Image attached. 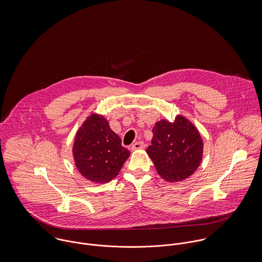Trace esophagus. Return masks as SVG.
<instances>
[{
	"mask_svg": "<svg viewBox=\"0 0 262 262\" xmlns=\"http://www.w3.org/2000/svg\"><path fill=\"white\" fill-rule=\"evenodd\" d=\"M144 148H145V144H144V142H142V141L135 142V143L132 144V146H131V149L132 150L144 149Z\"/></svg>",
	"mask_w": 262,
	"mask_h": 262,
	"instance_id": "1",
	"label": "esophagus"
}]
</instances>
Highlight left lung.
<instances>
[{"instance_id":"8db88e82","label":"left lung","mask_w":262,"mask_h":262,"mask_svg":"<svg viewBox=\"0 0 262 262\" xmlns=\"http://www.w3.org/2000/svg\"><path fill=\"white\" fill-rule=\"evenodd\" d=\"M152 132L146 152L163 180L181 182L196 170L203 157V140L187 118L179 115L173 122L160 120Z\"/></svg>"}]
</instances>
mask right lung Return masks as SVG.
<instances>
[{"mask_svg": "<svg viewBox=\"0 0 262 262\" xmlns=\"http://www.w3.org/2000/svg\"><path fill=\"white\" fill-rule=\"evenodd\" d=\"M73 152L78 171L86 180L100 184L118 176L130 155L109 122L98 114L91 115L78 129Z\"/></svg>", "mask_w": 262, "mask_h": 262, "instance_id": "right-lung-1", "label": "right lung"}]
</instances>
